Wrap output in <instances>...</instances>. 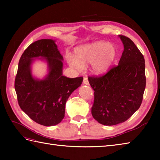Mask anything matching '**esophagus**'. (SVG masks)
I'll list each match as a JSON object with an SVG mask.
<instances>
[{"label":"esophagus","mask_w":160,"mask_h":160,"mask_svg":"<svg viewBox=\"0 0 160 160\" xmlns=\"http://www.w3.org/2000/svg\"><path fill=\"white\" fill-rule=\"evenodd\" d=\"M83 83L84 84H89V80H88V78L87 76H84V79H83Z\"/></svg>","instance_id":"34e87169"}]
</instances>
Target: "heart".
<instances>
[{
  "instance_id": "1",
  "label": "heart",
  "mask_w": 160,
  "mask_h": 160,
  "mask_svg": "<svg viewBox=\"0 0 160 160\" xmlns=\"http://www.w3.org/2000/svg\"><path fill=\"white\" fill-rule=\"evenodd\" d=\"M116 55L117 49L113 44L100 41L78 47L75 50V56H68L67 62L77 71L92 64L93 72L103 75L109 70Z\"/></svg>"
}]
</instances>
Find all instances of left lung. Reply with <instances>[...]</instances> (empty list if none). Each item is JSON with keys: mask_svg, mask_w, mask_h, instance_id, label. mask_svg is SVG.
Instances as JSON below:
<instances>
[{"mask_svg": "<svg viewBox=\"0 0 160 160\" xmlns=\"http://www.w3.org/2000/svg\"><path fill=\"white\" fill-rule=\"evenodd\" d=\"M119 36L124 52L118 65L103 76L88 78L94 91L91 114L106 126L118 124L131 117L140 107L146 87L144 56L130 38Z\"/></svg>", "mask_w": 160, "mask_h": 160, "instance_id": "8db88e82", "label": "left lung"}]
</instances>
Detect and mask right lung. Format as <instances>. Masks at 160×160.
Here are the masks:
<instances>
[{"mask_svg": "<svg viewBox=\"0 0 160 160\" xmlns=\"http://www.w3.org/2000/svg\"><path fill=\"white\" fill-rule=\"evenodd\" d=\"M44 57L48 64L49 73L43 80L31 75L33 58ZM63 57L52 39H41L32 43L20 57L14 87L20 108L36 123L54 126L64 117L65 104L83 78H69L62 75Z\"/></svg>", "mask_w": 160, "mask_h": 160, "instance_id": "obj_1", "label": "right lung"}]
</instances>
